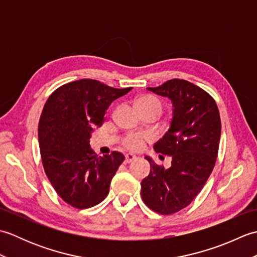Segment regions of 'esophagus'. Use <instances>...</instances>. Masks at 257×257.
I'll list each match as a JSON object with an SVG mask.
<instances>
[{"instance_id": "esophagus-1", "label": "esophagus", "mask_w": 257, "mask_h": 257, "mask_svg": "<svg viewBox=\"0 0 257 257\" xmlns=\"http://www.w3.org/2000/svg\"><path fill=\"white\" fill-rule=\"evenodd\" d=\"M137 159H138L137 156H135L133 154H127L124 157V163H130V162H133V161L137 160Z\"/></svg>"}]
</instances>
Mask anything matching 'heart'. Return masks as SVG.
<instances>
[{"mask_svg":"<svg viewBox=\"0 0 257 257\" xmlns=\"http://www.w3.org/2000/svg\"><path fill=\"white\" fill-rule=\"evenodd\" d=\"M136 107L143 108V107H156L159 108L161 110V102L155 98L154 96L145 95L139 97L136 100ZM145 136L143 135H129L127 138L123 140V146L129 150L138 151L143 148L145 145Z\"/></svg>","mask_w":257,"mask_h":257,"instance_id":"heart-1","label":"heart"}]
</instances>
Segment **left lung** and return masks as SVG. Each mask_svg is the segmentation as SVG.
Instances as JSON below:
<instances>
[{
	"instance_id": "left-lung-1",
	"label": "left lung",
	"mask_w": 257,
	"mask_h": 257,
	"mask_svg": "<svg viewBox=\"0 0 257 257\" xmlns=\"http://www.w3.org/2000/svg\"><path fill=\"white\" fill-rule=\"evenodd\" d=\"M149 91L172 102L169 130L154 146L171 157L168 169L150 157V173L141 181L145 204L160 214H173L193 201L214 168L221 137V119L214 99L184 79H171Z\"/></svg>"
}]
</instances>
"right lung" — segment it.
I'll use <instances>...</instances> for the list:
<instances>
[{
  "instance_id": "obj_1",
  "label": "right lung",
  "mask_w": 257,
  "mask_h": 257,
  "mask_svg": "<svg viewBox=\"0 0 257 257\" xmlns=\"http://www.w3.org/2000/svg\"><path fill=\"white\" fill-rule=\"evenodd\" d=\"M132 89L79 79L57 88L43 108L38 123L43 167L58 195L76 209L100 203L124 160L117 151L98 157L89 140L110 103Z\"/></svg>"
}]
</instances>
